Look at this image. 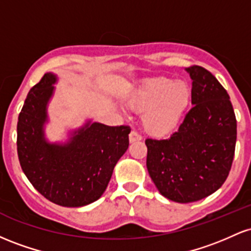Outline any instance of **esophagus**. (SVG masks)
<instances>
[{
  "label": "esophagus",
  "instance_id": "obj_1",
  "mask_svg": "<svg viewBox=\"0 0 251 251\" xmlns=\"http://www.w3.org/2000/svg\"><path fill=\"white\" fill-rule=\"evenodd\" d=\"M128 139H129V143L139 142V140H142V135L138 133V132L132 131L131 133H129V135H128Z\"/></svg>",
  "mask_w": 251,
  "mask_h": 251
}]
</instances>
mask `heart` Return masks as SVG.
Masks as SVG:
<instances>
[{
	"label": "heart",
	"instance_id": "1",
	"mask_svg": "<svg viewBox=\"0 0 251 251\" xmlns=\"http://www.w3.org/2000/svg\"><path fill=\"white\" fill-rule=\"evenodd\" d=\"M191 101L192 89L186 81L154 77L146 80L135 89L126 105L143 114L142 125L146 133L163 138L177 131Z\"/></svg>",
	"mask_w": 251,
	"mask_h": 251
}]
</instances>
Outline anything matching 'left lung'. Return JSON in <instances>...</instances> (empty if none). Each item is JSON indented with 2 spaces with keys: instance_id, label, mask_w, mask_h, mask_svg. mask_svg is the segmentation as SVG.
Returning <instances> with one entry per match:
<instances>
[{
  "instance_id": "8db88e82",
  "label": "left lung",
  "mask_w": 251,
  "mask_h": 251,
  "mask_svg": "<svg viewBox=\"0 0 251 251\" xmlns=\"http://www.w3.org/2000/svg\"><path fill=\"white\" fill-rule=\"evenodd\" d=\"M194 107L168 139H146V166L164 197L191 203L223 185L235 154L237 124L227 92L201 66L185 68Z\"/></svg>"
}]
</instances>
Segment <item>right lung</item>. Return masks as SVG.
I'll list each match as a JSON object with an SVG mask.
<instances>
[{
  "mask_svg": "<svg viewBox=\"0 0 251 251\" xmlns=\"http://www.w3.org/2000/svg\"><path fill=\"white\" fill-rule=\"evenodd\" d=\"M57 76L46 73L30 89L17 122V154L25 175L48 201L79 208L101 197L113 169L128 148V126L88 120L71 132L66 143H50L45 134L48 102Z\"/></svg>",
  "mask_w": 251,
  "mask_h": 251,
  "instance_id": "1",
  "label": "right lung"
}]
</instances>
